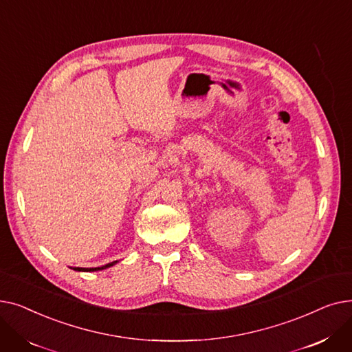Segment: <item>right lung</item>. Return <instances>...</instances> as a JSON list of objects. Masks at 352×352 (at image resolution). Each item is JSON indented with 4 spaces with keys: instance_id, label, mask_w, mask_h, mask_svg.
<instances>
[{
    "instance_id": "add662e5",
    "label": "right lung",
    "mask_w": 352,
    "mask_h": 352,
    "mask_svg": "<svg viewBox=\"0 0 352 352\" xmlns=\"http://www.w3.org/2000/svg\"><path fill=\"white\" fill-rule=\"evenodd\" d=\"M117 261H113V263H109V264H107V265H102V267H97V268H78V267H76L74 270L76 271H98V270H104V268H108V267H111V265H114Z\"/></svg>"
}]
</instances>
